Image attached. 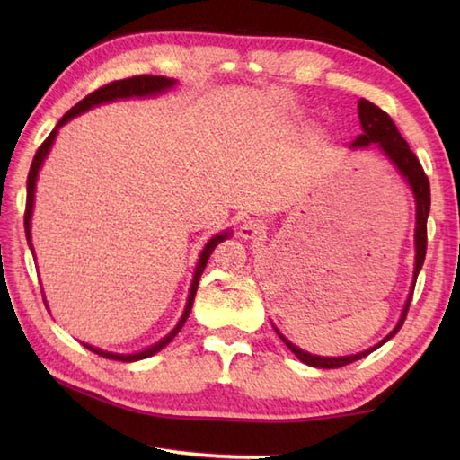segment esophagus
I'll use <instances>...</instances> for the list:
<instances>
[{
	"instance_id": "34e87169",
	"label": "esophagus",
	"mask_w": 460,
	"mask_h": 460,
	"mask_svg": "<svg viewBox=\"0 0 460 460\" xmlns=\"http://www.w3.org/2000/svg\"><path fill=\"white\" fill-rule=\"evenodd\" d=\"M262 223L259 219H245L239 227V237L243 239H255L262 233Z\"/></svg>"
}]
</instances>
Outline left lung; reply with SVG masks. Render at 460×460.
I'll return each instance as SVG.
<instances>
[{
	"instance_id": "8db88e82",
	"label": "left lung",
	"mask_w": 460,
	"mask_h": 460,
	"mask_svg": "<svg viewBox=\"0 0 460 460\" xmlns=\"http://www.w3.org/2000/svg\"><path fill=\"white\" fill-rule=\"evenodd\" d=\"M358 114H359V124H361V134L351 144V148H367L369 144H376L377 148L381 150V154L392 162L395 168L399 170V173L403 175L407 180L409 188H411L413 195H415V205H417V219H415V270H413V287L411 292H409V298L405 302L403 314L399 318L397 326L389 332V334L376 344L374 348H369L366 351H359V354L354 356H340V358H322V356H312L308 351L300 349L298 346L292 344L285 336L280 334L277 330V334L280 336V340L285 341L288 346V349L295 354L300 361L312 366V367H322V369H334V367H341L348 366L351 361L366 358L371 351L377 349L379 346H384L387 340H392L399 328L403 326V322L407 318V310L409 305H411L413 298V290H415V282H417V275L419 270L423 267L425 261V251H427V217H429V209H431V188H429V180L423 172V165L419 164L417 155L409 148V144L403 140V136L399 134L397 126L394 124V120L389 119V114L384 112L376 106L374 102H369L366 99H361L358 102Z\"/></svg>"
}]
</instances>
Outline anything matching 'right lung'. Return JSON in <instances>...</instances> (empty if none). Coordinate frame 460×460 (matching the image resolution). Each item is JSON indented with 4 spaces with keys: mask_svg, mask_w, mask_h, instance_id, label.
I'll use <instances>...</instances> for the list:
<instances>
[{
    "mask_svg": "<svg viewBox=\"0 0 460 460\" xmlns=\"http://www.w3.org/2000/svg\"><path fill=\"white\" fill-rule=\"evenodd\" d=\"M173 84H175V79H165V76H154V75H138V76H130V79L114 81V83H109V84L101 86V89H96L91 94H86L81 102H76L73 109L68 111L61 120H58V124L55 126V130L47 136V140L41 146H39V150H37L35 158L31 162V170H29V175H27L25 237H27L29 247H31V215H33V201H35V181H37L39 170H41V165H43V160L47 158V154H49V150H51V146H53V142L57 138L58 128H61V126L66 124L71 119H75V116H79V114L86 112L89 109H93V106H99V104H104V102H112V101H119V99H140V96H155V94H160V93L170 91ZM229 235H231V233L225 231V233H221V235L211 237L208 245L203 247L198 267H195V275H193V282H191V288H190L188 305H185V310H183V314H181V318L178 322V326H175L168 336L162 338L158 344L146 348V349L138 351V354H112V351H104V349H99V348L89 346V344H84V346L89 348L91 351H94V354H99V356H102L106 359H119V361H138V359H144V358H150V356L155 354V351H160L162 348L168 346L170 341L175 338V334H178V332L181 330V326L185 324V320H188V316H190L191 306H193L195 292H198V285H199V279H201V272H203L205 265H208V259L211 255V251L217 247L221 241L227 239ZM31 252H33V247H31Z\"/></svg>",
    "mask_w": 460,
    "mask_h": 460,
    "instance_id": "add662e5",
    "label": "right lung"
}]
</instances>
